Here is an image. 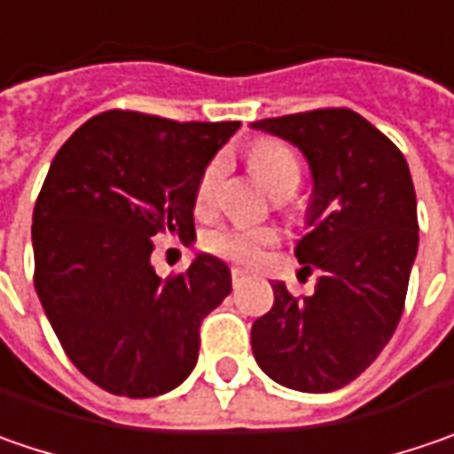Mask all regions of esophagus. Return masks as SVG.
I'll return each instance as SVG.
<instances>
[{"label": "esophagus", "instance_id": "obj_1", "mask_svg": "<svg viewBox=\"0 0 454 454\" xmlns=\"http://www.w3.org/2000/svg\"><path fill=\"white\" fill-rule=\"evenodd\" d=\"M244 282H247V274H244L241 269H233V271H231V285H233V289H239Z\"/></svg>", "mask_w": 454, "mask_h": 454}]
</instances>
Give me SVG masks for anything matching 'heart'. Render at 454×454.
<instances>
[{"label": "heart", "instance_id": "b5f03b06", "mask_svg": "<svg viewBox=\"0 0 454 454\" xmlns=\"http://www.w3.org/2000/svg\"><path fill=\"white\" fill-rule=\"evenodd\" d=\"M248 160L254 172L264 180L269 188L279 195H289L300 183V162L294 152L285 142L262 137L248 149ZM226 175V160L218 154L207 162L198 185H195V213L207 215L215 207L218 188ZM279 241V231L271 226H247V223H231L207 231L203 236V247L218 259L236 262V264H254L262 259L264 248L274 247Z\"/></svg>", "mask_w": 454, "mask_h": 454}]
</instances>
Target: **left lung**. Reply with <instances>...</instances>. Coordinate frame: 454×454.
<instances>
[{
  "label": "left lung",
  "instance_id": "8db88e82",
  "mask_svg": "<svg viewBox=\"0 0 454 454\" xmlns=\"http://www.w3.org/2000/svg\"><path fill=\"white\" fill-rule=\"evenodd\" d=\"M254 127L305 152L312 231L294 256L305 274L320 271L312 297L274 285V305L251 325L254 358L286 388L335 391L376 361L402 320L419 247L411 172L384 131L343 106Z\"/></svg>",
  "mask_w": 454,
  "mask_h": 454
}]
</instances>
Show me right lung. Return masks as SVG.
<instances>
[{
  "instance_id": "add662e5",
  "label": "right lung",
  "mask_w": 454,
  "mask_h": 454,
  "mask_svg": "<svg viewBox=\"0 0 454 454\" xmlns=\"http://www.w3.org/2000/svg\"><path fill=\"white\" fill-rule=\"evenodd\" d=\"M239 121L114 109L58 149L32 213L35 289L73 365L104 391L160 396L198 364L200 325L231 292L221 259L160 277L154 236H195V185Z\"/></svg>"
}]
</instances>
